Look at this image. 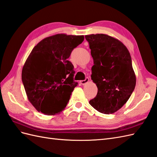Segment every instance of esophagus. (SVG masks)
<instances>
[{"label":"esophagus","mask_w":157,"mask_h":157,"mask_svg":"<svg viewBox=\"0 0 157 157\" xmlns=\"http://www.w3.org/2000/svg\"><path fill=\"white\" fill-rule=\"evenodd\" d=\"M89 81V78H86L84 80H80V83L82 84V85H84V84L88 83Z\"/></svg>","instance_id":"esophagus-1"}]
</instances>
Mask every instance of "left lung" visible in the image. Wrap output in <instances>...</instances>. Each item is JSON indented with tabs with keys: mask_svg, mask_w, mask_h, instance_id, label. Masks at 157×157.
<instances>
[{
	"mask_svg": "<svg viewBox=\"0 0 157 157\" xmlns=\"http://www.w3.org/2000/svg\"><path fill=\"white\" fill-rule=\"evenodd\" d=\"M85 38L94 61L91 79L98 88L89 104L100 113H115L128 101L136 84L130 53L122 42L108 35L97 33Z\"/></svg>",
	"mask_w": 157,
	"mask_h": 157,
	"instance_id": "left-lung-1",
	"label": "left lung"
}]
</instances>
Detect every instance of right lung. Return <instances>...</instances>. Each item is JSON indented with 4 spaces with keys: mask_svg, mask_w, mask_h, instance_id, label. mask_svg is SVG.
<instances>
[{
    "mask_svg": "<svg viewBox=\"0 0 157 157\" xmlns=\"http://www.w3.org/2000/svg\"><path fill=\"white\" fill-rule=\"evenodd\" d=\"M84 36L59 33L44 38L25 62L22 80L28 99L38 112L48 116L61 112L78 82L68 58Z\"/></svg>",
    "mask_w": 157,
    "mask_h": 157,
    "instance_id": "add662e5",
    "label": "right lung"
}]
</instances>
